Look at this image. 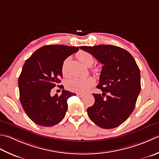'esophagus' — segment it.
<instances>
[{
	"label": "esophagus",
	"mask_w": 159,
	"mask_h": 159,
	"mask_svg": "<svg viewBox=\"0 0 159 159\" xmlns=\"http://www.w3.org/2000/svg\"><path fill=\"white\" fill-rule=\"evenodd\" d=\"M76 95H77L78 96H79V97H80V98L83 97V96H84V94H81V93H77Z\"/></svg>",
	"instance_id": "obj_1"
}]
</instances>
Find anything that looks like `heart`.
Returning a JSON list of instances; mask_svg holds the SVG:
<instances>
[{
  "mask_svg": "<svg viewBox=\"0 0 159 159\" xmlns=\"http://www.w3.org/2000/svg\"><path fill=\"white\" fill-rule=\"evenodd\" d=\"M77 58L80 63L86 66H90L94 62V58L92 55L89 53L80 51L77 54ZM70 58H67L64 61L63 65H62L61 71L63 75L66 76L69 74L68 71V63H69ZM93 71L96 74H98L101 72V68L98 67H94ZM94 85V80L91 77L88 78H79L73 77L71 78L66 83V87L68 89L72 92L85 93L92 88Z\"/></svg>",
  "mask_w": 159,
  "mask_h": 159,
  "instance_id": "1",
  "label": "heart"
}]
</instances>
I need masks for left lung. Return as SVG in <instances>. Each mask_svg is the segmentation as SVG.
Returning <instances> with one entry per match:
<instances>
[{
  "label": "left lung",
  "mask_w": 159,
  "mask_h": 159,
  "mask_svg": "<svg viewBox=\"0 0 159 159\" xmlns=\"http://www.w3.org/2000/svg\"><path fill=\"white\" fill-rule=\"evenodd\" d=\"M80 48L103 65L96 86L102 94H93L94 104L87 110L89 119L104 129L119 127L132 113L141 92L138 65L132 56L119 47L100 45Z\"/></svg>",
  "instance_id": "left-lung-1"
}]
</instances>
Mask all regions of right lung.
Masks as SVG:
<instances>
[{"label":"right lung","mask_w":159,"mask_h":159,"mask_svg":"<svg viewBox=\"0 0 159 159\" xmlns=\"http://www.w3.org/2000/svg\"><path fill=\"white\" fill-rule=\"evenodd\" d=\"M79 49L63 45H45L34 52L23 65L18 78L20 101L28 117L37 125L51 127L65 117L67 99L76 94L63 89L61 96H52L50 92L61 82L64 61Z\"/></svg>","instance_id":"obj_1"}]
</instances>
